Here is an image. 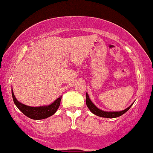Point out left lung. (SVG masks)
<instances>
[{
    "instance_id": "1",
    "label": "left lung",
    "mask_w": 153,
    "mask_h": 153,
    "mask_svg": "<svg viewBox=\"0 0 153 153\" xmlns=\"http://www.w3.org/2000/svg\"><path fill=\"white\" fill-rule=\"evenodd\" d=\"M86 104H87L88 108L89 109V110H90L93 114H96V115H97L99 117H107V118H114V117H117L123 115V114H125L127 110L130 109L131 106L132 105H130V107H127V108L125 109V110L120 111V112H105V111H102L101 109H98L97 107L96 106L91 102L87 93L86 94Z\"/></svg>"
}]
</instances>
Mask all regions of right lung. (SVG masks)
<instances>
[{
  "instance_id": "obj_1",
  "label": "right lung",
  "mask_w": 153,
  "mask_h": 153,
  "mask_svg": "<svg viewBox=\"0 0 153 153\" xmlns=\"http://www.w3.org/2000/svg\"><path fill=\"white\" fill-rule=\"evenodd\" d=\"M12 96L13 100V102L16 105V107L23 112V114H25L26 117L30 118V119L37 120L46 119L48 117L53 115L56 112L57 109H58L59 105H60L61 100H62V97H60L55 102H53L51 105L48 106L33 107L23 105V104H21V102L18 101L16 99L15 96H14L13 89Z\"/></svg>"
}]
</instances>
